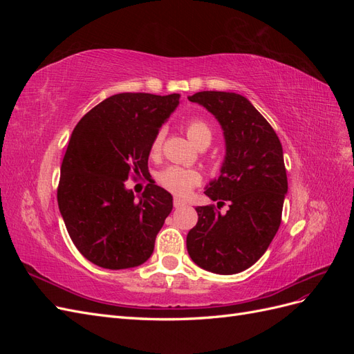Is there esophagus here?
<instances>
[{
    "mask_svg": "<svg viewBox=\"0 0 354 354\" xmlns=\"http://www.w3.org/2000/svg\"><path fill=\"white\" fill-rule=\"evenodd\" d=\"M173 203H174V207H176V208H181V207L187 205V202H186L185 199H181V198H174Z\"/></svg>",
    "mask_w": 354,
    "mask_h": 354,
    "instance_id": "1",
    "label": "esophagus"
}]
</instances>
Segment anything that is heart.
<instances>
[{"label": "heart", "instance_id": "1", "mask_svg": "<svg viewBox=\"0 0 354 354\" xmlns=\"http://www.w3.org/2000/svg\"><path fill=\"white\" fill-rule=\"evenodd\" d=\"M185 128H186L187 137L196 146L211 142V138H212L211 128L205 121L199 120V118L189 120L186 122ZM162 138H164L162 131L156 133L155 137L152 138L151 147H149V153H151L152 158L159 155L160 147H162ZM156 180L160 186L167 189L168 192H171V194H174L177 196H186L190 194L192 189H194L199 183L201 176L195 169L183 168L178 165H169V167L164 168L162 171H159Z\"/></svg>", "mask_w": 354, "mask_h": 354}]
</instances>
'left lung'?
<instances>
[{
  "label": "left lung",
  "instance_id": "left-lung-1",
  "mask_svg": "<svg viewBox=\"0 0 354 354\" xmlns=\"http://www.w3.org/2000/svg\"><path fill=\"white\" fill-rule=\"evenodd\" d=\"M220 122L226 158L220 177L205 195L216 205L198 207V223L187 233V252L199 267L234 274L251 267L269 248L281 226L288 192L279 137L251 102L236 93L199 91L189 97Z\"/></svg>",
  "mask_w": 354,
  "mask_h": 354
}]
</instances>
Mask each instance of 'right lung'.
<instances>
[{"mask_svg":"<svg viewBox=\"0 0 354 354\" xmlns=\"http://www.w3.org/2000/svg\"><path fill=\"white\" fill-rule=\"evenodd\" d=\"M180 94L121 93L85 113L73 128L60 168L59 209L77 250L95 266L143 264L173 209V196L151 181L134 198L128 178L147 176L149 147Z\"/></svg>","mask_w":354,"mask_h":354,"instance_id":"right-lung-1","label":"right lung"}]
</instances>
